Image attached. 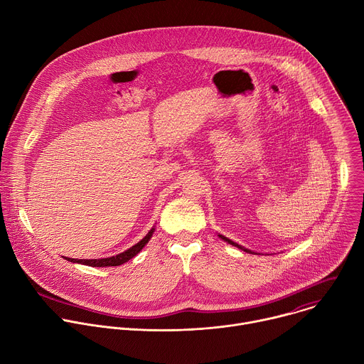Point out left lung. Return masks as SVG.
<instances>
[{"instance_id":"obj_1","label":"left lung","mask_w":364,"mask_h":364,"mask_svg":"<svg viewBox=\"0 0 364 364\" xmlns=\"http://www.w3.org/2000/svg\"><path fill=\"white\" fill-rule=\"evenodd\" d=\"M222 240H225V242H228L229 245H232V246H236V247H239V249H242V250H245V252H247V253H256V252H252L250 249H246L245 246H242V245H239V243H236V242H233V240H230L229 237H226V236H223V235H218ZM256 255H261V253H256Z\"/></svg>"}]
</instances>
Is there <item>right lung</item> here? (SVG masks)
I'll list each match as a JSON object with an SVG mask.
<instances>
[{
	"label": "right lung",
	"instance_id": "1",
	"mask_svg": "<svg viewBox=\"0 0 364 364\" xmlns=\"http://www.w3.org/2000/svg\"><path fill=\"white\" fill-rule=\"evenodd\" d=\"M155 230V226L151 228V230L145 235V237H142L138 243H135L134 246H131L129 249H127L125 252H121L115 256H108V257H100V259H73V257H66L65 259L69 262L73 264H82V265H87V267H93V268H105V267H119L125 262H128L129 259H132L135 255H138L142 247L149 242L152 233Z\"/></svg>",
	"mask_w": 364,
	"mask_h": 364
}]
</instances>
